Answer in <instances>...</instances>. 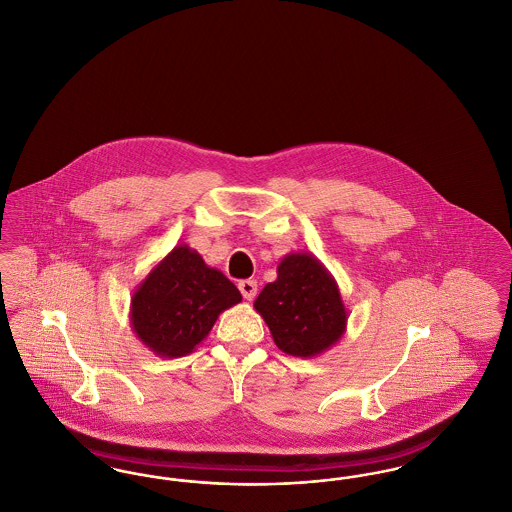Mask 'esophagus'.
Segmentation results:
<instances>
[{
  "instance_id": "esophagus-1",
  "label": "esophagus",
  "mask_w": 512,
  "mask_h": 512,
  "mask_svg": "<svg viewBox=\"0 0 512 512\" xmlns=\"http://www.w3.org/2000/svg\"><path fill=\"white\" fill-rule=\"evenodd\" d=\"M238 288H240V292L244 295V299L251 301L255 297V293H257V282L255 280H242L238 284Z\"/></svg>"
}]
</instances>
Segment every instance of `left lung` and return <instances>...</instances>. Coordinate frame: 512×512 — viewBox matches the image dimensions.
I'll return each mask as SVG.
<instances>
[{
	"instance_id": "obj_1",
	"label": "left lung",
	"mask_w": 512,
	"mask_h": 512,
	"mask_svg": "<svg viewBox=\"0 0 512 512\" xmlns=\"http://www.w3.org/2000/svg\"><path fill=\"white\" fill-rule=\"evenodd\" d=\"M276 274L253 303L276 347L303 359L334 347L347 328L336 278L313 253L297 251L284 255Z\"/></svg>"
}]
</instances>
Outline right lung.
I'll return each mask as SVG.
<instances>
[{"label": "right lung", "mask_w": 512, "mask_h": 512, "mask_svg": "<svg viewBox=\"0 0 512 512\" xmlns=\"http://www.w3.org/2000/svg\"><path fill=\"white\" fill-rule=\"evenodd\" d=\"M242 301L240 290L205 265L190 245H176L132 293L130 326L157 357L192 353L215 326L222 311Z\"/></svg>", "instance_id": "obj_1"}]
</instances>
